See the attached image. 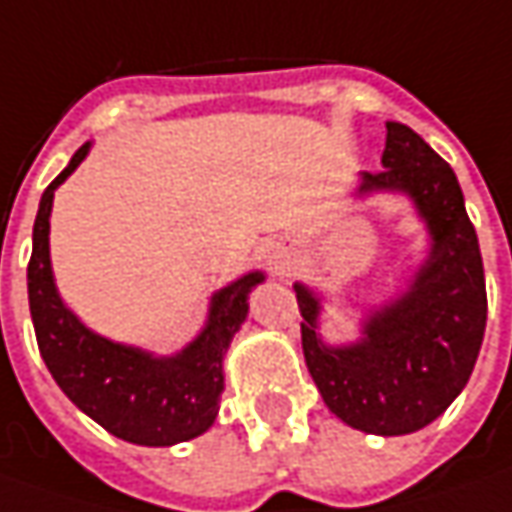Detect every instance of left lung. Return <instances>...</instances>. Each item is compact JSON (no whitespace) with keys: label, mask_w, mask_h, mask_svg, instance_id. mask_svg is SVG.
<instances>
[{"label":"left lung","mask_w":512,"mask_h":512,"mask_svg":"<svg viewBox=\"0 0 512 512\" xmlns=\"http://www.w3.org/2000/svg\"><path fill=\"white\" fill-rule=\"evenodd\" d=\"M384 168L364 190H403L429 221L431 257L395 305L373 314L367 339L333 350L316 336L319 302L297 285L302 353L322 401L367 434H409L446 412L468 384L488 322L476 229L454 170L409 125L387 123Z\"/></svg>","instance_id":"1"}]
</instances>
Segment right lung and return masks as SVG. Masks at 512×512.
Masks as SVG:
<instances>
[{
  "mask_svg": "<svg viewBox=\"0 0 512 512\" xmlns=\"http://www.w3.org/2000/svg\"><path fill=\"white\" fill-rule=\"evenodd\" d=\"M75 151L38 204L27 297L36 342L55 384L81 412L137 446H173L212 426L224 392V353L246 319V297L263 274H246L212 297L210 325L176 358H154L134 347L100 339L64 308L50 269V210L55 187L83 162Z\"/></svg>",
  "mask_w": 512,
  "mask_h": 512,
  "instance_id": "obj_1",
  "label": "right lung"
}]
</instances>
